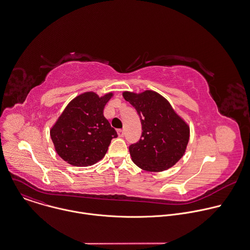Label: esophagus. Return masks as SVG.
I'll use <instances>...</instances> for the list:
<instances>
[{"label": "esophagus", "mask_w": 250, "mask_h": 250, "mask_svg": "<svg viewBox=\"0 0 250 250\" xmlns=\"http://www.w3.org/2000/svg\"><path fill=\"white\" fill-rule=\"evenodd\" d=\"M118 135H119L120 137H124V136H125V131H124L123 129H119V130H118Z\"/></svg>", "instance_id": "34e87169"}]
</instances>
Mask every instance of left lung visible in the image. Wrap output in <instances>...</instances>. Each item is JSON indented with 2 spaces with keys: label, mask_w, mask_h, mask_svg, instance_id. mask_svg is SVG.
Returning a JSON list of instances; mask_svg holds the SVG:
<instances>
[{
  "label": "left lung",
  "mask_w": 250,
  "mask_h": 250,
  "mask_svg": "<svg viewBox=\"0 0 250 250\" xmlns=\"http://www.w3.org/2000/svg\"><path fill=\"white\" fill-rule=\"evenodd\" d=\"M123 96L137 111L143 130L140 140L129 146L132 162L153 172L175 166L184 156L190 139L188 123L157 91H124Z\"/></svg>",
  "instance_id": "obj_1"
}]
</instances>
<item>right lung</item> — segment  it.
Masks as SVG:
<instances>
[{"label":"right lung","instance_id":"right-lung-1","mask_svg":"<svg viewBox=\"0 0 250 250\" xmlns=\"http://www.w3.org/2000/svg\"><path fill=\"white\" fill-rule=\"evenodd\" d=\"M114 92L99 96L94 91L77 95L65 107L49 133L58 156L74 167H88L105 156L113 138L118 137L104 117L105 105Z\"/></svg>","mask_w":250,"mask_h":250}]
</instances>
